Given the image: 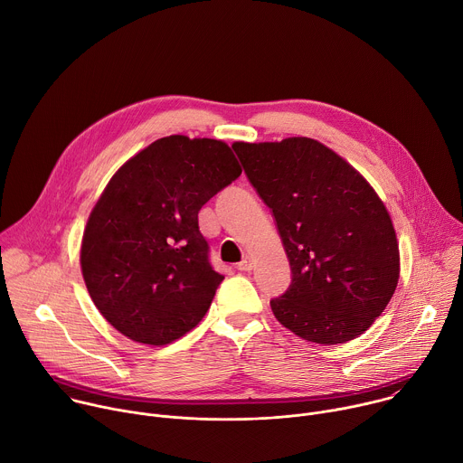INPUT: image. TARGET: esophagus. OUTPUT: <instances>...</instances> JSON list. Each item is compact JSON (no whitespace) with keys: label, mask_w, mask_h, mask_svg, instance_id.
Returning a JSON list of instances; mask_svg holds the SVG:
<instances>
[{"label":"esophagus","mask_w":463,"mask_h":463,"mask_svg":"<svg viewBox=\"0 0 463 463\" xmlns=\"http://www.w3.org/2000/svg\"><path fill=\"white\" fill-rule=\"evenodd\" d=\"M236 269H238V271H250V269H252V260H250L249 256H245V258L238 263Z\"/></svg>","instance_id":"1"}]
</instances>
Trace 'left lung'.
<instances>
[{
    "label": "left lung",
    "mask_w": 463,
    "mask_h": 463,
    "mask_svg": "<svg viewBox=\"0 0 463 463\" xmlns=\"http://www.w3.org/2000/svg\"><path fill=\"white\" fill-rule=\"evenodd\" d=\"M277 222L291 284L271 300L304 341L348 343L373 324L400 280V247L384 203L341 156L307 137L234 143Z\"/></svg>",
    "instance_id": "1"
}]
</instances>
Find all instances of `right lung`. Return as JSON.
Here are the masks:
<instances>
[{"mask_svg": "<svg viewBox=\"0 0 463 463\" xmlns=\"http://www.w3.org/2000/svg\"><path fill=\"white\" fill-rule=\"evenodd\" d=\"M240 174L223 141L170 136L109 179L90 214L80 266L91 300L122 335L163 346L205 317L223 277L197 213Z\"/></svg>", "mask_w": 463, "mask_h": 463, "instance_id": "obj_1", "label": "right lung"}]
</instances>
